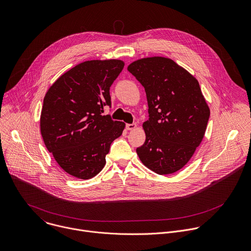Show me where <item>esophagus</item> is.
Listing matches in <instances>:
<instances>
[{"label":"esophagus","instance_id":"esophagus-1","mask_svg":"<svg viewBox=\"0 0 251 251\" xmlns=\"http://www.w3.org/2000/svg\"><path fill=\"white\" fill-rule=\"evenodd\" d=\"M136 127H137V125L135 123H133V124H126L127 130H134Z\"/></svg>","mask_w":251,"mask_h":251}]
</instances>
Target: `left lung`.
<instances>
[{"mask_svg":"<svg viewBox=\"0 0 251 251\" xmlns=\"http://www.w3.org/2000/svg\"><path fill=\"white\" fill-rule=\"evenodd\" d=\"M128 71L144 87L149 106L146 141L136 150L139 158L157 175L174 174L192 157L207 128L210 109L199 82L164 57L137 60Z\"/></svg>","mask_w":251,"mask_h":251,"instance_id":"left-lung-1","label":"left lung"}]
</instances>
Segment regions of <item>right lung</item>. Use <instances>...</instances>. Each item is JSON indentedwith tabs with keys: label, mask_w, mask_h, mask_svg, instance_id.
Here are the masks:
<instances>
[{
	"label": "right lung",
	"mask_w": 251,
	"mask_h": 251,
	"mask_svg": "<svg viewBox=\"0 0 251 251\" xmlns=\"http://www.w3.org/2000/svg\"><path fill=\"white\" fill-rule=\"evenodd\" d=\"M123 68L121 60L82 62L63 74L45 95L41 135L72 176L90 179L101 172L111 143L125 128L124 122L102 115L111 105L109 90Z\"/></svg>",
	"instance_id": "right-lung-1"
}]
</instances>
